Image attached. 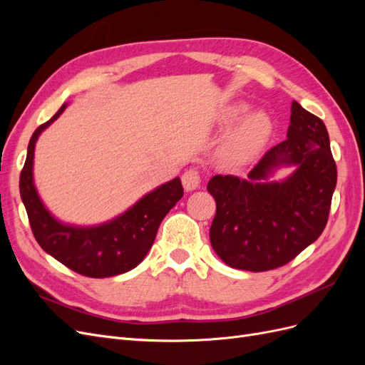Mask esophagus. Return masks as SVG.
I'll list each match as a JSON object with an SVG mask.
<instances>
[{
    "label": "esophagus",
    "mask_w": 365,
    "mask_h": 365,
    "mask_svg": "<svg viewBox=\"0 0 365 365\" xmlns=\"http://www.w3.org/2000/svg\"><path fill=\"white\" fill-rule=\"evenodd\" d=\"M181 181H182V185L185 190H195L200 187L201 184V175H200V170L197 169H187L182 176H181Z\"/></svg>",
    "instance_id": "esophagus-1"
}]
</instances>
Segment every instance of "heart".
Segmentation results:
<instances>
[{
  "label": "heart",
  "instance_id": "obj_1",
  "mask_svg": "<svg viewBox=\"0 0 365 365\" xmlns=\"http://www.w3.org/2000/svg\"><path fill=\"white\" fill-rule=\"evenodd\" d=\"M239 114L237 108H231L225 114L230 121ZM269 130V121L263 114H250L242 118L235 129L230 132L222 145V157L231 165H244L262 150V146Z\"/></svg>",
  "mask_w": 365,
  "mask_h": 365
}]
</instances>
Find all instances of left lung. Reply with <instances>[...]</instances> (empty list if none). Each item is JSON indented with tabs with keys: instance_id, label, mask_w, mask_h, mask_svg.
<instances>
[{
	"instance_id": "1",
	"label": "left lung",
	"mask_w": 365,
	"mask_h": 365,
	"mask_svg": "<svg viewBox=\"0 0 365 365\" xmlns=\"http://www.w3.org/2000/svg\"><path fill=\"white\" fill-rule=\"evenodd\" d=\"M282 165L288 179L264 182ZM336 164L322 118L295 101L288 138L271 148L248 180L215 175L207 190L216 201L210 242L228 267L252 272L283 267L315 242L327 224Z\"/></svg>"
}]
</instances>
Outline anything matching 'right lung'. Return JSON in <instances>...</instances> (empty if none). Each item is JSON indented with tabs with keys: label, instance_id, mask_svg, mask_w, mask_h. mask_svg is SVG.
<instances>
[{
	"label": "right lung",
	"instance_id": "right-lung-1",
	"mask_svg": "<svg viewBox=\"0 0 365 365\" xmlns=\"http://www.w3.org/2000/svg\"><path fill=\"white\" fill-rule=\"evenodd\" d=\"M65 108L67 103L33 132L26 164L19 176L21 200L26 205L33 236L43 251L85 277H113L134 269L146 257L161 220L181 200L184 189L181 180L175 178L143 196L123 215L102 225L74 227L59 222L50 215L36 192L33 182V157L41 132L48 128Z\"/></svg>",
	"mask_w": 365,
	"mask_h": 365
}]
</instances>
